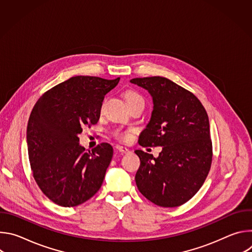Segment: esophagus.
Here are the masks:
<instances>
[{"instance_id": "esophagus-1", "label": "esophagus", "mask_w": 252, "mask_h": 252, "mask_svg": "<svg viewBox=\"0 0 252 252\" xmlns=\"http://www.w3.org/2000/svg\"><path fill=\"white\" fill-rule=\"evenodd\" d=\"M116 150H117L118 152H120L121 154H127V153H129V150L126 149V147H123V146H117V147H116Z\"/></svg>"}]
</instances>
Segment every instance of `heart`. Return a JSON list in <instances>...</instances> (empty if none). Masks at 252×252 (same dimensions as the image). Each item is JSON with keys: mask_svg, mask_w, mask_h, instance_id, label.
<instances>
[{"mask_svg": "<svg viewBox=\"0 0 252 252\" xmlns=\"http://www.w3.org/2000/svg\"><path fill=\"white\" fill-rule=\"evenodd\" d=\"M125 99L126 101V103L128 102H131V101H134V100H137V99H142V97L140 96L139 94H137L136 92L134 91H126L125 93ZM130 131L126 130V131H117L116 132V136L121 139V140H124V141H127L129 140L130 138Z\"/></svg>", "mask_w": 252, "mask_h": 252, "instance_id": "b5f03b06", "label": "heart"}]
</instances>
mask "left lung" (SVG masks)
Instances as JSON below:
<instances>
[{
    "label": "left lung",
    "mask_w": 252,
    "mask_h": 252,
    "mask_svg": "<svg viewBox=\"0 0 252 252\" xmlns=\"http://www.w3.org/2000/svg\"><path fill=\"white\" fill-rule=\"evenodd\" d=\"M130 83L146 89L154 101L151 121L138 143L162 147L158 158L134 152L140 159L136 187L158 206L182 205L199 190L210 169L212 143L206 111L192 93L166 78H136Z\"/></svg>",
    "instance_id": "8db88e82"
}]
</instances>
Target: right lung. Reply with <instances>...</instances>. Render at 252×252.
<instances>
[{"label":"right lung","mask_w":252,"mask_h":252,"mask_svg":"<svg viewBox=\"0 0 252 252\" xmlns=\"http://www.w3.org/2000/svg\"><path fill=\"white\" fill-rule=\"evenodd\" d=\"M120 78L77 76L46 92L35 102L27 127L32 176L53 202L73 207L100 189L113 158V147L102 142L86 152L78 134L99 119L104 95Z\"/></svg>","instance_id":"right-lung-1"}]
</instances>
